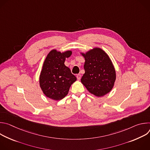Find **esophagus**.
Here are the masks:
<instances>
[{
    "instance_id": "obj_1",
    "label": "esophagus",
    "mask_w": 150,
    "mask_h": 150,
    "mask_svg": "<svg viewBox=\"0 0 150 150\" xmlns=\"http://www.w3.org/2000/svg\"><path fill=\"white\" fill-rule=\"evenodd\" d=\"M76 78H77V79H78V80H80V79H81V74H78V75H76Z\"/></svg>"
}]
</instances>
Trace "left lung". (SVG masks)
I'll return each mask as SVG.
<instances>
[{"instance_id":"8db88e82","label":"left lung","mask_w":150,"mask_h":150,"mask_svg":"<svg viewBox=\"0 0 150 150\" xmlns=\"http://www.w3.org/2000/svg\"><path fill=\"white\" fill-rule=\"evenodd\" d=\"M80 53L85 59L82 83L90 93L98 97L110 93L114 87L116 75L109 55L99 47Z\"/></svg>"}]
</instances>
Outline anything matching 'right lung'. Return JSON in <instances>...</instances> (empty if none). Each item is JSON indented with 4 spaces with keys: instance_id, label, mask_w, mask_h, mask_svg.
I'll return each instance as SVG.
<instances>
[{
    "instance_id": "obj_1",
    "label": "right lung",
    "mask_w": 150,
    "mask_h": 150,
    "mask_svg": "<svg viewBox=\"0 0 150 150\" xmlns=\"http://www.w3.org/2000/svg\"><path fill=\"white\" fill-rule=\"evenodd\" d=\"M72 53V50L61 53L53 49L47 54L39 77L40 87L47 97L55 101L62 100L76 81V76L64 63Z\"/></svg>"
}]
</instances>
